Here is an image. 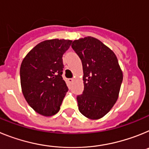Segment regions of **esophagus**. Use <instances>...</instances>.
I'll return each instance as SVG.
<instances>
[{
	"label": "esophagus",
	"mask_w": 149,
	"mask_h": 149,
	"mask_svg": "<svg viewBox=\"0 0 149 149\" xmlns=\"http://www.w3.org/2000/svg\"><path fill=\"white\" fill-rule=\"evenodd\" d=\"M68 80H69L70 82H73V81H74V79H73V78H70V79H68Z\"/></svg>",
	"instance_id": "1"
}]
</instances>
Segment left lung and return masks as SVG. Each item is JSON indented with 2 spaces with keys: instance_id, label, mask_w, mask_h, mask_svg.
I'll return each mask as SVG.
<instances>
[{
  "instance_id": "8db88e82",
  "label": "left lung",
  "mask_w": 149,
  "mask_h": 149,
  "mask_svg": "<svg viewBox=\"0 0 149 149\" xmlns=\"http://www.w3.org/2000/svg\"><path fill=\"white\" fill-rule=\"evenodd\" d=\"M71 46L83 68L84 91L76 97L79 110L88 118L99 119L110 111L118 97L123 73L117 57L92 37L76 40Z\"/></svg>"
}]
</instances>
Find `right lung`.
Instances as JSON below:
<instances>
[{
  "mask_svg": "<svg viewBox=\"0 0 149 149\" xmlns=\"http://www.w3.org/2000/svg\"><path fill=\"white\" fill-rule=\"evenodd\" d=\"M72 40L53 39L33 47L23 59L20 80L23 95L37 113L52 116L58 112L68 91L62 78V57Z\"/></svg>",
  "mask_w": 149,
  "mask_h": 149,
  "instance_id": "right-lung-1",
  "label": "right lung"
}]
</instances>
